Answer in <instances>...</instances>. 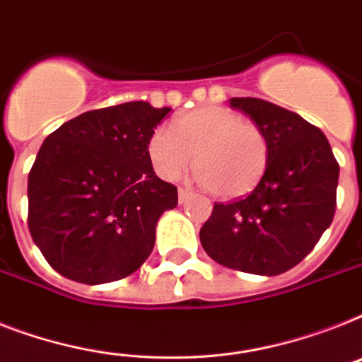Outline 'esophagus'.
Masks as SVG:
<instances>
[{
    "mask_svg": "<svg viewBox=\"0 0 362 362\" xmlns=\"http://www.w3.org/2000/svg\"><path fill=\"white\" fill-rule=\"evenodd\" d=\"M191 195H193L191 191H187V189H184V187H180V189H178V201H180V204H184V202L189 201Z\"/></svg>",
    "mask_w": 362,
    "mask_h": 362,
    "instance_id": "esophagus-1",
    "label": "esophagus"
}]
</instances>
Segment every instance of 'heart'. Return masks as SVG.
Listing matches in <instances>:
<instances>
[{
	"label": "heart",
	"instance_id": "1",
	"mask_svg": "<svg viewBox=\"0 0 362 362\" xmlns=\"http://www.w3.org/2000/svg\"><path fill=\"white\" fill-rule=\"evenodd\" d=\"M146 151L156 175L163 180H178L193 163L199 182L219 199L251 193L269 163V143L262 128L216 105L180 117L175 134L158 128Z\"/></svg>",
	"mask_w": 362,
	"mask_h": 362
}]
</instances>
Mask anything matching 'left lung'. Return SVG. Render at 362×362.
I'll return each mask as SVG.
<instances>
[{"label": "left lung", "instance_id": "left-lung-1", "mask_svg": "<svg viewBox=\"0 0 362 362\" xmlns=\"http://www.w3.org/2000/svg\"><path fill=\"white\" fill-rule=\"evenodd\" d=\"M269 143L266 175L247 197L214 204L201 228L208 257L238 272L281 275L298 266L329 228L339 163L324 132L260 98H230Z\"/></svg>", "mask_w": 362, "mask_h": 362}]
</instances>
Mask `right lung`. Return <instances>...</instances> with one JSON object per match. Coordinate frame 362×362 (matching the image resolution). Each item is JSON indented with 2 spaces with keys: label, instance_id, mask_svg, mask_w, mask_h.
Segmentation results:
<instances>
[{
  "label": "right lung",
  "instance_id": "1",
  "mask_svg": "<svg viewBox=\"0 0 362 362\" xmlns=\"http://www.w3.org/2000/svg\"><path fill=\"white\" fill-rule=\"evenodd\" d=\"M169 111L126 102L81 113L44 139L28 178V225L63 277L111 283L151 257L160 217L178 204L146 151Z\"/></svg>",
  "mask_w": 362,
  "mask_h": 362
}]
</instances>
